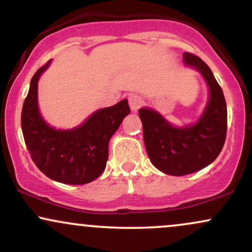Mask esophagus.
<instances>
[{
    "mask_svg": "<svg viewBox=\"0 0 252 252\" xmlns=\"http://www.w3.org/2000/svg\"><path fill=\"white\" fill-rule=\"evenodd\" d=\"M128 103H129V107L132 109V112H137L138 109L143 106L144 100L143 97L137 95V94H133V95L128 96Z\"/></svg>",
    "mask_w": 252,
    "mask_h": 252,
    "instance_id": "34e87169",
    "label": "esophagus"
}]
</instances>
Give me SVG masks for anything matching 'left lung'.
<instances>
[{"label": "left lung", "instance_id": "left-lung-1", "mask_svg": "<svg viewBox=\"0 0 252 252\" xmlns=\"http://www.w3.org/2000/svg\"><path fill=\"white\" fill-rule=\"evenodd\" d=\"M183 60L202 74L209 86V101L199 120L193 125L176 127L157 111L139 109L150 160L170 176H185L208 166L220 153L226 137V102L214 73L191 53H184Z\"/></svg>", "mask_w": 252, "mask_h": 252}]
</instances>
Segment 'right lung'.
<instances>
[{
  "label": "right lung",
  "mask_w": 252,
  "mask_h": 252,
  "mask_svg": "<svg viewBox=\"0 0 252 252\" xmlns=\"http://www.w3.org/2000/svg\"><path fill=\"white\" fill-rule=\"evenodd\" d=\"M50 61L32 78L21 114L23 138L38 170L55 182L82 185L103 172L108 159L109 139L129 114L128 101L97 109L75 128L55 129L41 117L37 106V82Z\"/></svg>",
  "instance_id": "1"
}]
</instances>
